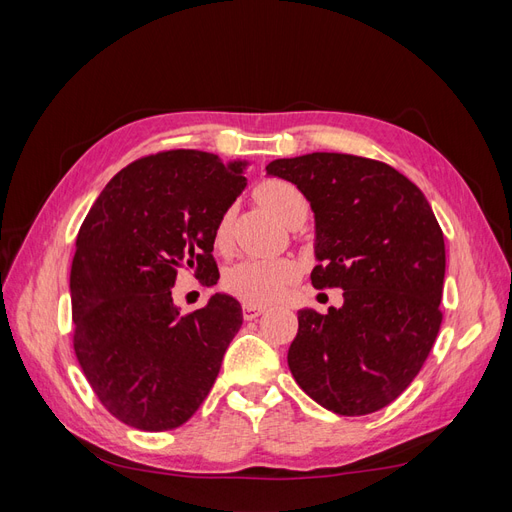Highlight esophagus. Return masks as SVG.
<instances>
[{"label":"esophagus","mask_w":512,"mask_h":512,"mask_svg":"<svg viewBox=\"0 0 512 512\" xmlns=\"http://www.w3.org/2000/svg\"><path fill=\"white\" fill-rule=\"evenodd\" d=\"M262 314H265V307L250 305V303L243 305V318H245V320H254V318H258V316H262Z\"/></svg>","instance_id":"obj_1"}]
</instances>
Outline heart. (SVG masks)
Listing matches in <instances>:
<instances>
[{"instance_id": "heart-1", "label": "heart", "mask_w": 512, "mask_h": 512, "mask_svg": "<svg viewBox=\"0 0 512 512\" xmlns=\"http://www.w3.org/2000/svg\"><path fill=\"white\" fill-rule=\"evenodd\" d=\"M254 196L258 203L271 211L277 220L288 224L294 215H305L307 205L303 194L294 188L292 183L282 179H267L256 185ZM230 228V215L224 213L218 228H215V239L224 241ZM294 265L286 258H260L250 256L239 260L226 271L224 284L226 290L235 294L237 299L250 305H267L277 301L294 280Z\"/></svg>"}]
</instances>
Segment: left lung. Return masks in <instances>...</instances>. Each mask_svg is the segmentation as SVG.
Wrapping results in <instances>:
<instances>
[{"instance_id": "left-lung-1", "label": "left lung", "mask_w": 512, "mask_h": 512, "mask_svg": "<svg viewBox=\"0 0 512 512\" xmlns=\"http://www.w3.org/2000/svg\"><path fill=\"white\" fill-rule=\"evenodd\" d=\"M314 211V288H342L329 314L299 309L288 367L316 404L361 416L421 371L442 324L444 235L425 194L389 164L348 153L273 160Z\"/></svg>"}]
</instances>
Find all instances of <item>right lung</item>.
I'll list each match as a JSON object with an SVG mask.
<instances>
[{
  "label": "right lung",
  "instance_id": "obj_1",
  "mask_svg": "<svg viewBox=\"0 0 512 512\" xmlns=\"http://www.w3.org/2000/svg\"><path fill=\"white\" fill-rule=\"evenodd\" d=\"M247 162L173 149L106 183L76 237L70 271L74 352L102 406L141 431H168L200 408L243 322L224 292L181 314V269L213 286L215 228L245 190Z\"/></svg>",
  "mask_w": 512,
  "mask_h": 512
}]
</instances>
